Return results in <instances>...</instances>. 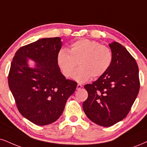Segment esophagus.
Segmentation results:
<instances>
[{
  "instance_id": "esophagus-1",
  "label": "esophagus",
  "mask_w": 147,
  "mask_h": 147,
  "mask_svg": "<svg viewBox=\"0 0 147 147\" xmlns=\"http://www.w3.org/2000/svg\"><path fill=\"white\" fill-rule=\"evenodd\" d=\"M82 87V84H78L77 85V88H76V89L77 90H80V89Z\"/></svg>"
}]
</instances>
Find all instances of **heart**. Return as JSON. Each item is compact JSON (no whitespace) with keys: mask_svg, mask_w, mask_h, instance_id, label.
I'll use <instances>...</instances> for the list:
<instances>
[{"mask_svg":"<svg viewBox=\"0 0 147 147\" xmlns=\"http://www.w3.org/2000/svg\"><path fill=\"white\" fill-rule=\"evenodd\" d=\"M111 50L97 41L83 39L72 43L70 48H61L57 54L59 67L65 77L71 76L78 65L79 67L74 72L72 78L79 83L89 80L90 78L102 76L112 63Z\"/></svg>","mask_w":147,"mask_h":147,"instance_id":"obj_1","label":"heart"}]
</instances>
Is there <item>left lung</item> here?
<instances>
[{"mask_svg": "<svg viewBox=\"0 0 147 147\" xmlns=\"http://www.w3.org/2000/svg\"><path fill=\"white\" fill-rule=\"evenodd\" d=\"M109 46L111 66L93 84L85 85L88 95L82 105L88 119L103 127L113 125L127 115L140 89L136 60L119 43L113 41Z\"/></svg>", "mask_w": 147, "mask_h": 147, "instance_id": "left-lung-1", "label": "left lung"}]
</instances>
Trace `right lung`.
Here are the masks:
<instances>
[{
    "label": "right lung",
    "mask_w": 147,
    "mask_h": 147,
    "mask_svg": "<svg viewBox=\"0 0 147 147\" xmlns=\"http://www.w3.org/2000/svg\"><path fill=\"white\" fill-rule=\"evenodd\" d=\"M61 38H44L16 52L9 74V86L18 109L37 125L52 123L62 115L77 82L67 80L57 61ZM36 63L33 68L28 59Z\"/></svg>",
    "instance_id": "obj_1"
}]
</instances>
